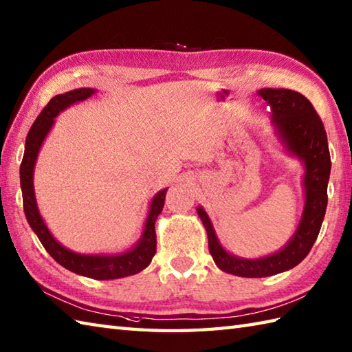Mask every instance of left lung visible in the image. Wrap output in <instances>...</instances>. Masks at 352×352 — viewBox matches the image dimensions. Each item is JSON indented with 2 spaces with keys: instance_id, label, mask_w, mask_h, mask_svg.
<instances>
[{
  "instance_id": "left-lung-1",
  "label": "left lung",
  "mask_w": 352,
  "mask_h": 352,
  "mask_svg": "<svg viewBox=\"0 0 352 352\" xmlns=\"http://www.w3.org/2000/svg\"><path fill=\"white\" fill-rule=\"evenodd\" d=\"M271 109L272 124L281 145L304 166V208L290 241L274 254L258 258H243L228 252L214 233L213 223L201 206L197 207L208 236V251L216 266L227 274L245 278H261L300 265L307 257L322 226L327 210V188L331 159L324 124L311 102L290 89H260L257 92Z\"/></svg>"
}]
</instances>
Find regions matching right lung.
I'll return each mask as SVG.
<instances>
[{
  "label": "right lung",
  "instance_id": "1",
  "mask_svg": "<svg viewBox=\"0 0 352 352\" xmlns=\"http://www.w3.org/2000/svg\"><path fill=\"white\" fill-rule=\"evenodd\" d=\"M95 92L96 89L92 87L74 89V91L66 94L56 95L45 106L32 125V129H30L25 139V151L19 168L21 190L27 222L36 236L39 237L43 248L58 265H62L74 274L89 276V278L94 280H116L144 271L151 263L157 245L155 219L163 210L164 197H166L168 189L157 192L153 197L151 203H149L144 231H142L140 239L134 243L133 248L116 254H78L68 250L60 242H57L56 237L51 234L47 223L41 216L39 207H37L33 184L37 154H39L43 140L47 139L48 133L56 122L54 118L60 115L63 110L74 106V104L91 98Z\"/></svg>",
  "mask_w": 352,
  "mask_h": 352
}]
</instances>
